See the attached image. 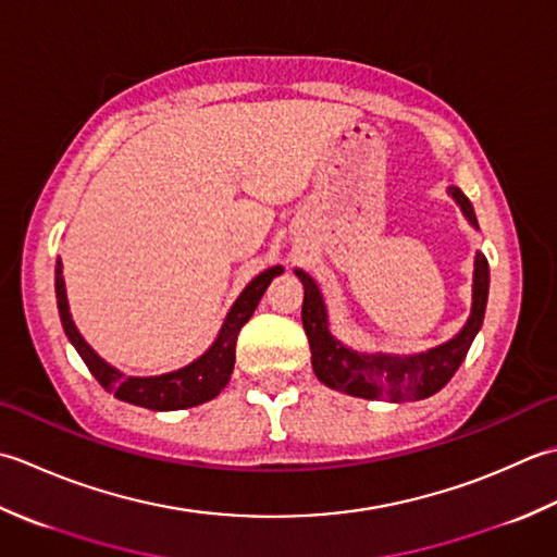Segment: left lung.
<instances>
[{"label": "left lung", "instance_id": "obj_1", "mask_svg": "<svg viewBox=\"0 0 557 557\" xmlns=\"http://www.w3.org/2000/svg\"><path fill=\"white\" fill-rule=\"evenodd\" d=\"M449 195L459 203L463 215H467L473 228H479L471 201L459 187H449ZM473 302L471 317L463 324L461 332L451 342L437 348H430L425 354L396 358V356H366L346 348L342 342L329 334L326 308L322 293L317 288L310 274L295 269V276L302 281L305 298H302V326L308 334L312 350V370L317 380L324 382L326 387L344 392L360 399H387V401H418L428 399L440 392L451 380V374L467 358L471 342L479 334L487 302V259L483 252H475L473 264Z\"/></svg>", "mask_w": 557, "mask_h": 557}]
</instances>
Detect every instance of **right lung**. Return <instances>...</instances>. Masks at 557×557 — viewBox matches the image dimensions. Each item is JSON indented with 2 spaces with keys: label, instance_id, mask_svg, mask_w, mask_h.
Wrapping results in <instances>:
<instances>
[{
  "label": "right lung",
  "instance_id": "right-lung-1",
  "mask_svg": "<svg viewBox=\"0 0 557 557\" xmlns=\"http://www.w3.org/2000/svg\"><path fill=\"white\" fill-rule=\"evenodd\" d=\"M278 274H283V267H271L249 281V286L240 293V298L235 300L228 317H225L219 336H215V342L207 354L199 356L195 362H189L187 368L156 374V377H129V374L112 368L110 362H106L84 342V336L78 334V329L70 314V302H66V288H64L60 259H57V267H54V293H57V308H60L64 334L76 348V354L86 362L90 374L100 382V387L110 394H115V399L120 401L151 408V411H180V408L199 406L203 401L213 399V396H219L225 384H228L233 366H235L237 334H240L245 322H249V317H252L259 300H262L271 278Z\"/></svg>",
  "mask_w": 557,
  "mask_h": 557
}]
</instances>
